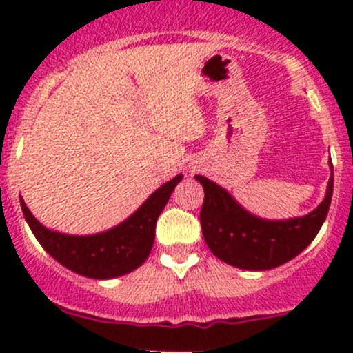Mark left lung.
<instances>
[{
	"label": "left lung",
	"mask_w": 353,
	"mask_h": 353,
	"mask_svg": "<svg viewBox=\"0 0 353 353\" xmlns=\"http://www.w3.org/2000/svg\"><path fill=\"white\" fill-rule=\"evenodd\" d=\"M196 179L204 188L201 225L205 244L225 264L245 270L274 269L301 254L322 228L334 192L332 168L325 199L317 209L289 221H264L242 209L208 177L196 176Z\"/></svg>",
	"instance_id": "1"
}]
</instances>
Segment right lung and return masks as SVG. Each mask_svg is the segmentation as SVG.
I'll list each match as a JSON object with an SVG mask.
<instances>
[{"label": "right lung", "instance_id": "add662e5", "mask_svg": "<svg viewBox=\"0 0 353 353\" xmlns=\"http://www.w3.org/2000/svg\"><path fill=\"white\" fill-rule=\"evenodd\" d=\"M182 176L165 182L128 221L96 236H66L52 232L36 221L23 199L21 209L34 237L52 259L72 272L91 279H112L144 264L151 254L156 222Z\"/></svg>", "mask_w": 353, "mask_h": 353}]
</instances>
